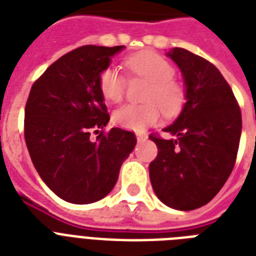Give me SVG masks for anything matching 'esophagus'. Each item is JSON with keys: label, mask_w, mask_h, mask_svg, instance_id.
<instances>
[{"label": "esophagus", "mask_w": 256, "mask_h": 256, "mask_svg": "<svg viewBox=\"0 0 256 256\" xmlns=\"http://www.w3.org/2000/svg\"><path fill=\"white\" fill-rule=\"evenodd\" d=\"M146 140H148V134H144V132H136V140L138 142H144Z\"/></svg>", "instance_id": "1"}]
</instances>
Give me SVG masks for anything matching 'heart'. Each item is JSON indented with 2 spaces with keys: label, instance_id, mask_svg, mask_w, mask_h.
Segmentation results:
<instances>
[{
  "label": "heart",
  "instance_id": "1",
  "mask_svg": "<svg viewBox=\"0 0 256 256\" xmlns=\"http://www.w3.org/2000/svg\"><path fill=\"white\" fill-rule=\"evenodd\" d=\"M126 66L136 76L150 82L144 104H126L118 108L112 120L120 128L144 132L160 120V108L168 116H176L186 102V88L174 80L175 70L170 62L154 52H140L126 60ZM98 85L104 100L120 102L126 92V80L118 69L108 66L100 72Z\"/></svg>",
  "mask_w": 256,
  "mask_h": 256
}]
</instances>
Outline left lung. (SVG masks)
Here are the masks:
<instances>
[{
    "label": "left lung",
    "instance_id": "left-lung-1",
    "mask_svg": "<svg viewBox=\"0 0 256 256\" xmlns=\"http://www.w3.org/2000/svg\"><path fill=\"white\" fill-rule=\"evenodd\" d=\"M186 86V104L170 140L150 136L158 156L148 166L154 192L166 206L190 211L218 194L234 168L242 114L230 85L204 58L182 48L168 53Z\"/></svg>",
    "mask_w": 256,
    "mask_h": 256
}]
</instances>
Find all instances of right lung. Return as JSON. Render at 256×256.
<instances>
[{
  "mask_svg": "<svg viewBox=\"0 0 256 256\" xmlns=\"http://www.w3.org/2000/svg\"><path fill=\"white\" fill-rule=\"evenodd\" d=\"M124 46H81L50 65L34 82L25 108V140L46 186L74 204L104 198L136 148V134L112 128L100 90V72Z\"/></svg>",
  "mask_w": 256,
  "mask_h": 256,
  "instance_id": "right-lung-1",
  "label": "right lung"
}]
</instances>
